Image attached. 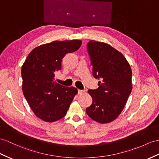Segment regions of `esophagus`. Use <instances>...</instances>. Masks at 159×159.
<instances>
[{
    "label": "esophagus",
    "mask_w": 159,
    "mask_h": 159,
    "mask_svg": "<svg viewBox=\"0 0 159 159\" xmlns=\"http://www.w3.org/2000/svg\"><path fill=\"white\" fill-rule=\"evenodd\" d=\"M77 92H78V94H84V93L85 92V91L84 90H78Z\"/></svg>",
    "instance_id": "1"
}]
</instances>
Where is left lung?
<instances>
[{"mask_svg": "<svg viewBox=\"0 0 159 159\" xmlns=\"http://www.w3.org/2000/svg\"><path fill=\"white\" fill-rule=\"evenodd\" d=\"M87 49L93 76L100 82L97 89L88 90L92 103L86 112L96 122L110 123L121 114L131 92V69L123 54L107 43L90 40Z\"/></svg>", "mask_w": 159, "mask_h": 159, "instance_id": "8db88e82", "label": "left lung"}]
</instances>
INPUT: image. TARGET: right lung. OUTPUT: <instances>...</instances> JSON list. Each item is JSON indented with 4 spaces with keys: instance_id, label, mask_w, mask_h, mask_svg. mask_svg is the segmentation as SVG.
<instances>
[{
    "instance_id": "add662e5",
    "label": "right lung",
    "mask_w": 159,
    "mask_h": 159,
    "mask_svg": "<svg viewBox=\"0 0 159 159\" xmlns=\"http://www.w3.org/2000/svg\"><path fill=\"white\" fill-rule=\"evenodd\" d=\"M82 45L78 40L53 41L34 48L22 65V90L31 109L46 122L58 121L66 115L77 90L56 83L55 73L67 53Z\"/></svg>"
}]
</instances>
